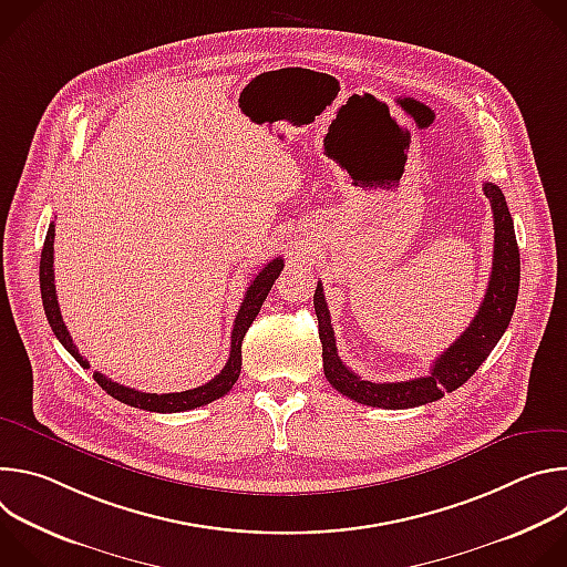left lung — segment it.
Wrapping results in <instances>:
<instances>
[{"label":"left lung","instance_id":"1","mask_svg":"<svg viewBox=\"0 0 567 567\" xmlns=\"http://www.w3.org/2000/svg\"><path fill=\"white\" fill-rule=\"evenodd\" d=\"M482 190L489 197L494 210V265L489 287L477 313L468 322V328L446 352L435 359L431 374L409 381L374 383L346 368L337 352L326 293H322V285L318 282L313 293V309L318 318V337L322 343V370H326V377L334 390L374 409L399 411L424 406V403L442 399L444 392H453L466 383L482 365V361L492 354L509 328V320L516 309L520 287V254L516 245L514 219L509 215L503 190L489 182L482 184Z\"/></svg>","mask_w":567,"mask_h":567}]
</instances>
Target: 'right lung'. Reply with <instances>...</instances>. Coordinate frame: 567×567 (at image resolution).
<instances>
[{
    "label": "right lung",
    "instance_id": "right-lung-1",
    "mask_svg": "<svg viewBox=\"0 0 567 567\" xmlns=\"http://www.w3.org/2000/svg\"><path fill=\"white\" fill-rule=\"evenodd\" d=\"M53 237H55V224H49L47 230V239H44V249H42V258H40V291H42V305H44V313L49 326L53 330V334L58 337V341L64 346V350L80 363L83 368H90L87 359H83V354L78 352L75 343L71 341L66 326L60 313V305H58V296H55V282H53ZM285 262L282 258L271 260L269 265H265L260 269V274L251 280L245 300L239 305V311L235 316L233 322V332H230V354L226 365L221 368L219 374H215L208 383L197 385L193 390H184V392H141L127 385H121L112 379H107L101 372H94L96 383L112 394L114 399L127 403V406L141 409V411H150V413H182V411H193L199 406H206V403L224 396L237 381L239 370H241V341H245L247 330L251 328V322L256 320V316L260 313V307L267 298V293L271 291L276 278L280 276Z\"/></svg>",
    "mask_w": 567,
    "mask_h": 567
}]
</instances>
